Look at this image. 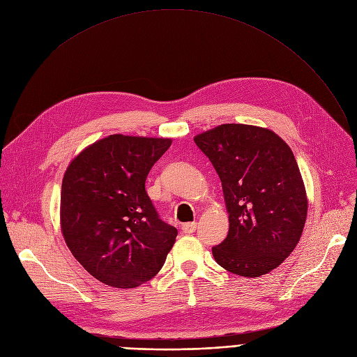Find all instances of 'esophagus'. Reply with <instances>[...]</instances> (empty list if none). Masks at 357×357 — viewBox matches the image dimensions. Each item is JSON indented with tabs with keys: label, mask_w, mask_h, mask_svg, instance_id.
Here are the masks:
<instances>
[{
	"label": "esophagus",
	"mask_w": 357,
	"mask_h": 357,
	"mask_svg": "<svg viewBox=\"0 0 357 357\" xmlns=\"http://www.w3.org/2000/svg\"><path fill=\"white\" fill-rule=\"evenodd\" d=\"M181 231L184 234H193L196 231V222H188L181 227Z\"/></svg>",
	"instance_id": "34e87169"
}]
</instances>
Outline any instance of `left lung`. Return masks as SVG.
Listing matches in <instances>:
<instances>
[{
  "instance_id": "left-lung-1",
  "label": "left lung",
  "mask_w": 357,
  "mask_h": 357,
  "mask_svg": "<svg viewBox=\"0 0 357 357\" xmlns=\"http://www.w3.org/2000/svg\"><path fill=\"white\" fill-rule=\"evenodd\" d=\"M195 142L222 183L229 213L227 238L212 254L234 275L259 278L294 251L307 219L308 200L292 149L273 130L227 123Z\"/></svg>"
}]
</instances>
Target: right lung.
Wrapping results in <instances>:
<instances>
[{"mask_svg":"<svg viewBox=\"0 0 357 357\" xmlns=\"http://www.w3.org/2000/svg\"><path fill=\"white\" fill-rule=\"evenodd\" d=\"M172 145L167 138L110 135L84 149L66 168L61 228L89 273L129 289L154 278L177 229L160 219L145 190L152 168Z\"/></svg>","mask_w":357,"mask_h":357,"instance_id":"obj_1","label":"right lung"}]
</instances>
